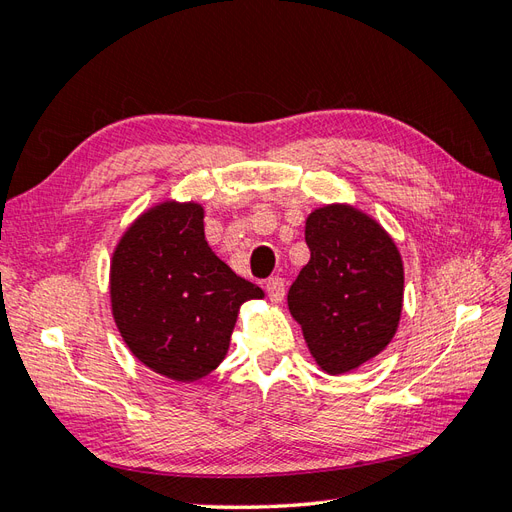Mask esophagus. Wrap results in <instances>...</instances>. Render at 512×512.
<instances>
[{"instance_id": "esophagus-1", "label": "esophagus", "mask_w": 512, "mask_h": 512, "mask_svg": "<svg viewBox=\"0 0 512 512\" xmlns=\"http://www.w3.org/2000/svg\"><path fill=\"white\" fill-rule=\"evenodd\" d=\"M267 294L271 303H282L286 297V284L282 277H269L267 280Z\"/></svg>"}]
</instances>
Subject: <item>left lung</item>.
I'll use <instances>...</instances> for the list:
<instances>
[{
  "label": "left lung",
  "mask_w": 512,
  "mask_h": 512,
  "mask_svg": "<svg viewBox=\"0 0 512 512\" xmlns=\"http://www.w3.org/2000/svg\"><path fill=\"white\" fill-rule=\"evenodd\" d=\"M305 241L312 258L288 290V309L324 374H348L397 333L404 260L380 222L348 203L309 213Z\"/></svg>",
  "instance_id": "left-lung-1"
}]
</instances>
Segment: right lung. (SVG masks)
<instances>
[{
    "label": "right lung",
    "mask_w": 512,
    "mask_h": 512,
    "mask_svg": "<svg viewBox=\"0 0 512 512\" xmlns=\"http://www.w3.org/2000/svg\"><path fill=\"white\" fill-rule=\"evenodd\" d=\"M111 312L130 352L175 382L209 376L230 346L239 309L262 299L213 254L198 203H162L126 228L111 256Z\"/></svg>",
    "instance_id": "obj_1"
}]
</instances>
